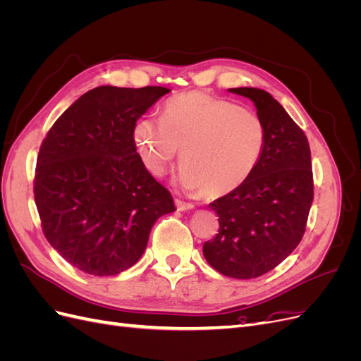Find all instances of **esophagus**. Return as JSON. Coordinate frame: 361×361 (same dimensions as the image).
I'll return each mask as SVG.
<instances>
[{
    "label": "esophagus",
    "mask_w": 361,
    "mask_h": 361,
    "mask_svg": "<svg viewBox=\"0 0 361 361\" xmlns=\"http://www.w3.org/2000/svg\"><path fill=\"white\" fill-rule=\"evenodd\" d=\"M174 203H176V207H178L179 211H188V209H192V207H194L192 203L183 202V200H180V199H176V200H174Z\"/></svg>",
    "instance_id": "1"
}]
</instances>
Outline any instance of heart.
Instances as JSON below:
<instances>
[{
	"instance_id": "heart-1",
	"label": "heart",
	"mask_w": 361,
	"mask_h": 361,
	"mask_svg": "<svg viewBox=\"0 0 361 361\" xmlns=\"http://www.w3.org/2000/svg\"><path fill=\"white\" fill-rule=\"evenodd\" d=\"M267 130L260 117L235 102L204 92H187L162 108L161 120L143 118L134 141L146 169L159 178L176 159L178 182L220 197L238 190L256 170Z\"/></svg>"
}]
</instances>
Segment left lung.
I'll return each instance as SVG.
<instances>
[{"mask_svg":"<svg viewBox=\"0 0 361 361\" xmlns=\"http://www.w3.org/2000/svg\"><path fill=\"white\" fill-rule=\"evenodd\" d=\"M255 102L267 140L256 170L238 190L209 204L220 228L203 244L214 269L232 279H255L297 248L313 202L310 146L304 130L268 92L231 89Z\"/></svg>","mask_w":361,"mask_h":361,"instance_id":"8db88e82","label":"left lung"}]
</instances>
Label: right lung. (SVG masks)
Listing matches in <instances>:
<instances>
[{
  "instance_id": "1",
  "label": "right lung",
  "mask_w": 361,
  "mask_h": 361,
  "mask_svg": "<svg viewBox=\"0 0 361 361\" xmlns=\"http://www.w3.org/2000/svg\"><path fill=\"white\" fill-rule=\"evenodd\" d=\"M169 92L96 87L42 141L35 200L43 235L87 274L116 276L137 264L155 221L174 211L170 191L147 171L134 141L137 120Z\"/></svg>"
}]
</instances>
